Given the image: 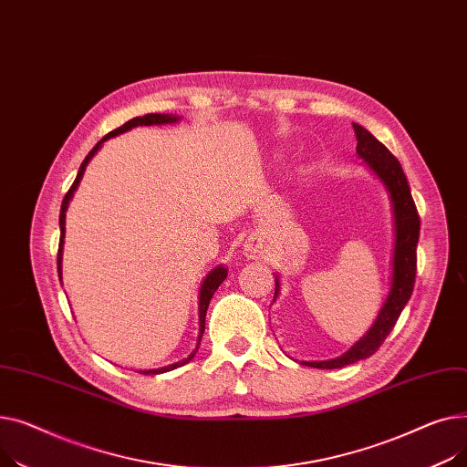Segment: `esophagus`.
Masks as SVG:
<instances>
[{
	"instance_id": "34e87169",
	"label": "esophagus",
	"mask_w": 467,
	"mask_h": 467,
	"mask_svg": "<svg viewBox=\"0 0 467 467\" xmlns=\"http://www.w3.org/2000/svg\"><path fill=\"white\" fill-rule=\"evenodd\" d=\"M246 251H249L251 254H256V251H258V244H254V239H253V241H249V244H246Z\"/></svg>"
}]
</instances>
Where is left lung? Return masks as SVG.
Here are the masks:
<instances>
[{
	"label": "left lung",
	"instance_id": "8db88e82",
	"mask_svg": "<svg viewBox=\"0 0 467 467\" xmlns=\"http://www.w3.org/2000/svg\"><path fill=\"white\" fill-rule=\"evenodd\" d=\"M356 133V152L364 158L369 168L385 181L394 207V223H396V246H394V273H392V288L382 306L371 330L356 343L341 358L330 362H311V368L322 369H337L358 360L369 358L371 354L379 350L385 343L389 334L394 330V326L407 306V301L413 294L415 277H417V243L420 234V216L417 205L410 196L407 177L401 170L398 158L382 145L377 137H373L366 128L352 124ZM279 292V281L275 279V296Z\"/></svg>",
	"mask_w": 467,
	"mask_h": 467
}]
</instances>
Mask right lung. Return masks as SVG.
<instances>
[{
	"mask_svg": "<svg viewBox=\"0 0 467 467\" xmlns=\"http://www.w3.org/2000/svg\"><path fill=\"white\" fill-rule=\"evenodd\" d=\"M175 120H177V117H171V115H154V113H152V115H145V117H135V119L128 120L126 124H122L120 128H117V130H113V131H109V133L103 137V140L88 152V156L85 158V161L80 163L78 173H77V177H75L71 188L67 190V194H66V198H64V202H62V209H60V244H58V275H60V279H62V267H60V264H62V244H64V232H66V209H67V203H69V200H71V196H73L75 188L78 186V181H80L82 173H85V168H87V163L90 161V158L96 154V150L101 147V143H103L105 140H109V137H115V135H119V133H124V131H128V130H131V128H135V126L168 124V122H175ZM226 275H228V269H226L224 265H218L216 269H213V271L209 273V275H207L205 281H203V285H202V290H200V337H198L200 341H202V336H203V332H205V315H207L209 301H211L213 294L216 292V288L223 285V281L226 279ZM196 350H198V347H196ZM196 350L192 352L186 360H182V362H179V364H173V366H168V368H161V369L143 371V375H156V373L171 371V369H175V368H179V366H184L188 360L194 358Z\"/></svg>",
	"mask_w": 467,
	"mask_h": 467,
	"instance_id": "obj_1",
	"label": "right lung"
}]
</instances>
